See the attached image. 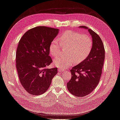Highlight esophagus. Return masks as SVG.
<instances>
[{"mask_svg": "<svg viewBox=\"0 0 120 120\" xmlns=\"http://www.w3.org/2000/svg\"><path fill=\"white\" fill-rule=\"evenodd\" d=\"M59 71L60 72H64V70H61V69L59 68Z\"/></svg>", "mask_w": 120, "mask_h": 120, "instance_id": "obj_1", "label": "esophagus"}]
</instances>
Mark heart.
I'll return each mask as SVG.
<instances>
[{
  "instance_id": "heart-1",
  "label": "heart",
  "mask_w": 120,
  "mask_h": 120,
  "mask_svg": "<svg viewBox=\"0 0 120 120\" xmlns=\"http://www.w3.org/2000/svg\"><path fill=\"white\" fill-rule=\"evenodd\" d=\"M60 45L67 48V56H60L53 60L56 67L64 69L75 63L81 62L89 56L92 48V41L88 35L72 31H66L59 38ZM49 52L52 56H56L60 51V45L57 39L50 43Z\"/></svg>"
}]
</instances>
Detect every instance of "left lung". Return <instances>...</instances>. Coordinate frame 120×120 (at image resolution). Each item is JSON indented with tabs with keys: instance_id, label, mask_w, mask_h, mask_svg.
I'll return each mask as SVG.
<instances>
[{
	"instance_id": "left-lung-1",
	"label": "left lung",
	"mask_w": 120,
	"mask_h": 120,
	"mask_svg": "<svg viewBox=\"0 0 120 120\" xmlns=\"http://www.w3.org/2000/svg\"><path fill=\"white\" fill-rule=\"evenodd\" d=\"M79 27L88 30L92 38V48L84 60L72 68L71 78L67 83V88L72 95L81 97L92 92L99 82L105 60V49L102 41L95 32L85 26Z\"/></svg>"
}]
</instances>
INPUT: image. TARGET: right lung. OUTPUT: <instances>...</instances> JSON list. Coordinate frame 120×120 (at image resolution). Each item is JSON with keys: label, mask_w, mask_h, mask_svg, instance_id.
<instances>
[{"label": "right lung", "mask_w": 120, "mask_h": 120, "mask_svg": "<svg viewBox=\"0 0 120 120\" xmlns=\"http://www.w3.org/2000/svg\"><path fill=\"white\" fill-rule=\"evenodd\" d=\"M59 30L37 26L28 30L20 39L16 53V67L20 82L29 94L41 95L49 87L57 68H46L52 63L50 43Z\"/></svg>", "instance_id": "add662e5"}]
</instances>
